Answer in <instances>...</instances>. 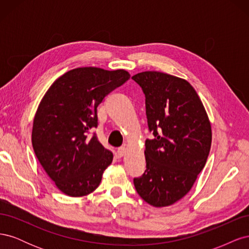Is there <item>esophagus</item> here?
I'll use <instances>...</instances> for the list:
<instances>
[{"label":"esophagus","instance_id":"obj_1","mask_svg":"<svg viewBox=\"0 0 249 249\" xmlns=\"http://www.w3.org/2000/svg\"><path fill=\"white\" fill-rule=\"evenodd\" d=\"M124 154H125V147L124 146H122V147H118L117 148V157L118 158L124 157Z\"/></svg>","mask_w":249,"mask_h":249}]
</instances>
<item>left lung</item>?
I'll list each match as a JSON object with an SVG mask.
<instances>
[{
    "label": "left lung",
    "mask_w": 249,
    "mask_h": 249,
    "mask_svg": "<svg viewBox=\"0 0 249 249\" xmlns=\"http://www.w3.org/2000/svg\"><path fill=\"white\" fill-rule=\"evenodd\" d=\"M145 95L148 131L145 141L146 169L134 178L143 200L166 207L190 191L205 167L212 131L203 105L186 80L159 71L132 77Z\"/></svg>",
    "instance_id": "obj_1"
}]
</instances>
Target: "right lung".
<instances>
[{
	"label": "right lung",
	"mask_w": 249,
	"mask_h": 249,
	"mask_svg": "<svg viewBox=\"0 0 249 249\" xmlns=\"http://www.w3.org/2000/svg\"><path fill=\"white\" fill-rule=\"evenodd\" d=\"M129 79L124 70L79 67L53 83L40 102L33 122L34 153L66 195L84 196L99 187L113 154L93 132L97 106Z\"/></svg>",
	"instance_id": "add662e5"
}]
</instances>
